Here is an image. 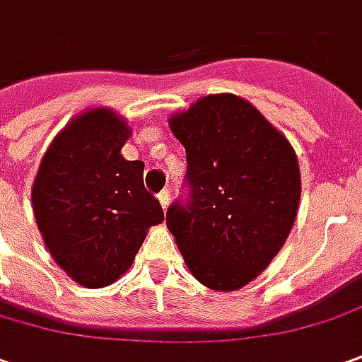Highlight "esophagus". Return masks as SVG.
I'll return each mask as SVG.
<instances>
[{"label": "esophagus", "mask_w": 362, "mask_h": 362, "mask_svg": "<svg viewBox=\"0 0 362 362\" xmlns=\"http://www.w3.org/2000/svg\"><path fill=\"white\" fill-rule=\"evenodd\" d=\"M158 202H160L162 210L166 212V208H168V204H170V194H168V190H164L158 194Z\"/></svg>", "instance_id": "1"}]
</instances>
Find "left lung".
<instances>
[{"label":"left lung","mask_w":362,"mask_h":362,"mask_svg":"<svg viewBox=\"0 0 362 362\" xmlns=\"http://www.w3.org/2000/svg\"><path fill=\"white\" fill-rule=\"evenodd\" d=\"M186 148L190 204L166 226L190 274L235 291L272 264L293 228L301 174L293 146L245 98L208 95L168 119Z\"/></svg>","instance_id":"8db88e82"}]
</instances>
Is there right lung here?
Here are the masks:
<instances>
[{
  "label": "right lung",
  "mask_w": 362,
  "mask_h": 362,
  "mask_svg": "<svg viewBox=\"0 0 362 362\" xmlns=\"http://www.w3.org/2000/svg\"><path fill=\"white\" fill-rule=\"evenodd\" d=\"M127 120L97 107L71 119L41 158L31 188L37 228L55 264L88 289L115 284L164 220L144 190V162L127 160Z\"/></svg>",
  "instance_id": "1"
}]
</instances>
